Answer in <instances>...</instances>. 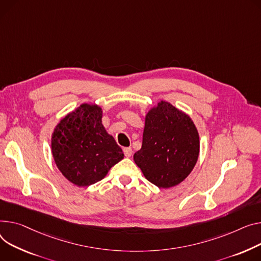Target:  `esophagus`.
<instances>
[{
    "label": "esophagus",
    "mask_w": 261,
    "mask_h": 261,
    "mask_svg": "<svg viewBox=\"0 0 261 261\" xmlns=\"http://www.w3.org/2000/svg\"><path fill=\"white\" fill-rule=\"evenodd\" d=\"M132 149L130 148V147H128V148H124V153H125V156L126 158H131L132 156Z\"/></svg>",
    "instance_id": "34e87169"
}]
</instances>
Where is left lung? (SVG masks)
<instances>
[{"instance_id": "left-lung-1", "label": "left lung", "mask_w": 261, "mask_h": 261, "mask_svg": "<svg viewBox=\"0 0 261 261\" xmlns=\"http://www.w3.org/2000/svg\"><path fill=\"white\" fill-rule=\"evenodd\" d=\"M199 147V134L192 118L169 101L161 100L145 116L142 148L133 160L150 182L169 189L192 172Z\"/></svg>"}]
</instances>
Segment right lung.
Wrapping results in <instances>:
<instances>
[{"label": "right lung", "instance_id": "right-lung-1", "mask_svg": "<svg viewBox=\"0 0 261 261\" xmlns=\"http://www.w3.org/2000/svg\"><path fill=\"white\" fill-rule=\"evenodd\" d=\"M102 109L84 102L65 115L51 135V152L64 175L77 187L91 186L124 159V153L101 124Z\"/></svg>", "mask_w": 261, "mask_h": 261}]
</instances>
